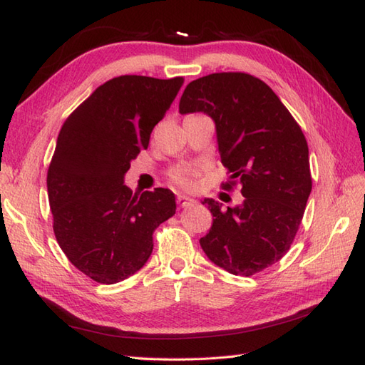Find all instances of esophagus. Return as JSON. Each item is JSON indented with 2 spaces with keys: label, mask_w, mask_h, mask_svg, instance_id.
Instances as JSON below:
<instances>
[{
  "label": "esophagus",
  "mask_w": 365,
  "mask_h": 365,
  "mask_svg": "<svg viewBox=\"0 0 365 365\" xmlns=\"http://www.w3.org/2000/svg\"><path fill=\"white\" fill-rule=\"evenodd\" d=\"M177 204H178V207H182V208H190V207L196 204V200L192 197L185 196V195H178L177 196Z\"/></svg>",
  "instance_id": "1"
}]
</instances>
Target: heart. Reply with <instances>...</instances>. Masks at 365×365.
<instances>
[{"label":"heart","instance_id":"b5f03b06","mask_svg":"<svg viewBox=\"0 0 365 365\" xmlns=\"http://www.w3.org/2000/svg\"><path fill=\"white\" fill-rule=\"evenodd\" d=\"M173 180L180 185L183 188H191L195 185V177H196V170L191 168H178L177 170L173 173Z\"/></svg>","mask_w":365,"mask_h":365}]
</instances>
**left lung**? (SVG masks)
<instances>
[{
  "mask_svg": "<svg viewBox=\"0 0 365 365\" xmlns=\"http://www.w3.org/2000/svg\"><path fill=\"white\" fill-rule=\"evenodd\" d=\"M178 111L213 119L221 163L230 173L224 188L240 183L245 196L227 208L204 199L213 224L200 246L230 274L260 273L290 250L312 191L301 127L268 84L242 72L191 81Z\"/></svg>",
  "mask_w": 365,
  "mask_h": 365,
  "instance_id": "8db88e82",
  "label": "left lung"
}]
</instances>
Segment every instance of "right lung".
Instances as JSON below:
<instances>
[{"mask_svg":"<svg viewBox=\"0 0 365 365\" xmlns=\"http://www.w3.org/2000/svg\"><path fill=\"white\" fill-rule=\"evenodd\" d=\"M182 84V76H118L92 92L59 131L46 175L53 230L72 265L96 282L115 284L141 269L155 229L175 213L173 191L133 195L123 177Z\"/></svg>","mask_w":365,"mask_h":365,"instance_id":"obj_1","label":"right lung"}]
</instances>
